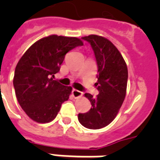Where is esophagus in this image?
<instances>
[{
    "label": "esophagus",
    "mask_w": 160,
    "mask_h": 160,
    "mask_svg": "<svg viewBox=\"0 0 160 160\" xmlns=\"http://www.w3.org/2000/svg\"><path fill=\"white\" fill-rule=\"evenodd\" d=\"M72 95L74 96V98H75V99H77V98H80L82 96L83 93L81 92V91H80V90H72Z\"/></svg>",
    "instance_id": "34e87169"
}]
</instances>
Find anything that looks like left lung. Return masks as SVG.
<instances>
[{"label": "left lung", "instance_id": "8db88e82", "mask_svg": "<svg viewBox=\"0 0 160 160\" xmlns=\"http://www.w3.org/2000/svg\"><path fill=\"white\" fill-rule=\"evenodd\" d=\"M82 39L90 44L95 53L98 66L95 86L99 95L94 98L85 93L91 108L86 113L78 114V119L87 129H101L114 120L124 102L128 69L120 52L108 39L96 35L84 36Z\"/></svg>", "mask_w": 160, "mask_h": 160}]
</instances>
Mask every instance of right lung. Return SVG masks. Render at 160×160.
Masks as SVG:
<instances>
[{
    "instance_id": "1",
    "label": "right lung",
    "mask_w": 160,
    "mask_h": 160,
    "mask_svg": "<svg viewBox=\"0 0 160 160\" xmlns=\"http://www.w3.org/2000/svg\"><path fill=\"white\" fill-rule=\"evenodd\" d=\"M83 41L76 37L51 36L39 40L25 52L16 65L13 85L19 104L37 123L52 121L72 88L54 80L67 52Z\"/></svg>"
}]
</instances>
